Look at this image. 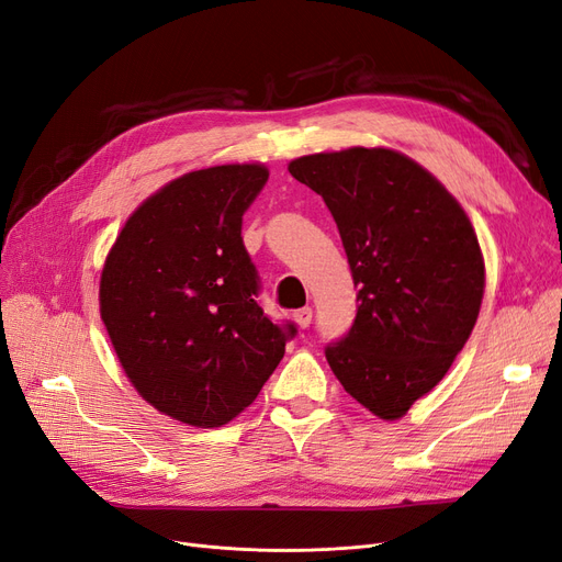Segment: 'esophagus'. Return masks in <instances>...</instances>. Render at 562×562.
I'll list each match as a JSON object with an SVG mask.
<instances>
[{
    "label": "esophagus",
    "mask_w": 562,
    "mask_h": 562,
    "mask_svg": "<svg viewBox=\"0 0 562 562\" xmlns=\"http://www.w3.org/2000/svg\"><path fill=\"white\" fill-rule=\"evenodd\" d=\"M294 322L301 326V328H307L310 324H313V307H301L294 313Z\"/></svg>",
    "instance_id": "obj_1"
}]
</instances>
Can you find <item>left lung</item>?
<instances>
[{
	"label": "left lung",
	"mask_w": 562,
	"mask_h": 562,
	"mask_svg": "<svg viewBox=\"0 0 562 562\" xmlns=\"http://www.w3.org/2000/svg\"><path fill=\"white\" fill-rule=\"evenodd\" d=\"M289 173L334 215L359 310L326 361L351 398L393 422L438 384L484 299L474 228L445 184L389 148L305 155Z\"/></svg>",
	"instance_id": "8db88e82"
}]
</instances>
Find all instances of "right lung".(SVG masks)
<instances>
[{"instance_id":"add662e5","label":"right lung","mask_w":562,"mask_h":562,"mask_svg":"<svg viewBox=\"0 0 562 562\" xmlns=\"http://www.w3.org/2000/svg\"><path fill=\"white\" fill-rule=\"evenodd\" d=\"M263 164L184 173L145 199L101 270L99 310L130 382L161 414L217 428L259 396L296 336L257 301L243 215Z\"/></svg>"}]
</instances>
